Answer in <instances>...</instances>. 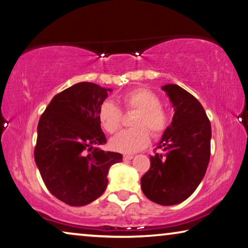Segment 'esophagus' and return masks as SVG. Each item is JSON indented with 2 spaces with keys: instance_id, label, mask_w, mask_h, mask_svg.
Masks as SVG:
<instances>
[{
  "instance_id": "34e87169",
  "label": "esophagus",
  "mask_w": 248,
  "mask_h": 248,
  "mask_svg": "<svg viewBox=\"0 0 248 248\" xmlns=\"http://www.w3.org/2000/svg\"><path fill=\"white\" fill-rule=\"evenodd\" d=\"M133 157H134V156H133V155H129V154H124V155H123L124 161H129V159H132Z\"/></svg>"
}]
</instances>
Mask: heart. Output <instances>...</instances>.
Segmentation results:
<instances>
[{
  "mask_svg": "<svg viewBox=\"0 0 248 248\" xmlns=\"http://www.w3.org/2000/svg\"><path fill=\"white\" fill-rule=\"evenodd\" d=\"M125 109L136 111L131 129H125L111 140V147L122 153H135L150 143V132L159 136L169 124V116L159 98L147 89H135L122 96ZM98 121L104 131L115 134L122 125L121 109L113 102L106 101L98 109Z\"/></svg>",
  "mask_w": 248,
  "mask_h": 248,
  "instance_id": "1",
  "label": "heart"
}]
</instances>
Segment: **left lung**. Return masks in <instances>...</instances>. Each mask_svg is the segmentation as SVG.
<instances>
[{"instance_id":"1","label":"left lung","mask_w":248,"mask_h":248,"mask_svg":"<svg viewBox=\"0 0 248 248\" xmlns=\"http://www.w3.org/2000/svg\"><path fill=\"white\" fill-rule=\"evenodd\" d=\"M162 90L170 97L174 115L157 145L164 153L151 156L140 186L148 200L170 206L187 200L203 180L211 156L212 128L203 106L187 91L176 84Z\"/></svg>"}]
</instances>
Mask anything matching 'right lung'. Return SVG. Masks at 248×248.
Masks as SVG:
<instances>
[{"instance_id": "add662e5", "label": "right lung", "mask_w": 248, "mask_h": 248, "mask_svg": "<svg viewBox=\"0 0 248 248\" xmlns=\"http://www.w3.org/2000/svg\"><path fill=\"white\" fill-rule=\"evenodd\" d=\"M112 89L81 82L53 97L37 125L34 158L44 184L56 199L84 206L108 187V170L123 158L100 145L106 137L98 109Z\"/></svg>"}]
</instances>
